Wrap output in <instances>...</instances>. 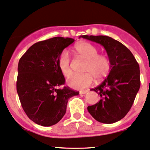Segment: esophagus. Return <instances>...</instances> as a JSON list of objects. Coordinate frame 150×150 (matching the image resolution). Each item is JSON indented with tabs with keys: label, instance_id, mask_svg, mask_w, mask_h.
Segmentation results:
<instances>
[{
	"label": "esophagus",
	"instance_id": "34e87169",
	"mask_svg": "<svg viewBox=\"0 0 150 150\" xmlns=\"http://www.w3.org/2000/svg\"><path fill=\"white\" fill-rule=\"evenodd\" d=\"M88 90H80V94H81V95H83V94H85L88 93Z\"/></svg>",
	"mask_w": 150,
	"mask_h": 150
}]
</instances>
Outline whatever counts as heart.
Here are the masks:
<instances>
[{
    "instance_id": "heart-1",
    "label": "heart",
    "mask_w": 150,
    "mask_h": 150,
    "mask_svg": "<svg viewBox=\"0 0 150 150\" xmlns=\"http://www.w3.org/2000/svg\"><path fill=\"white\" fill-rule=\"evenodd\" d=\"M74 52L78 56L86 60L83 67V74H73L67 80V85L75 89H83L91 85L94 77L102 80L108 75L111 70L112 64L109 57L99 54L98 48L93 44L82 42L74 47ZM57 65L60 72L65 78L72 73L70 58L66 50H62L57 58Z\"/></svg>"
}]
</instances>
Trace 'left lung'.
I'll return each mask as SVG.
<instances>
[{
  "label": "left lung",
  "instance_id": "obj_1",
  "mask_svg": "<svg viewBox=\"0 0 150 150\" xmlns=\"http://www.w3.org/2000/svg\"><path fill=\"white\" fill-rule=\"evenodd\" d=\"M80 37L103 45L112 64L108 78L91 90L100 95V100L88 106V112L100 122H116L131 109L140 88L139 64L126 46L112 38L87 35Z\"/></svg>",
  "mask_w": 150,
  "mask_h": 150
}]
</instances>
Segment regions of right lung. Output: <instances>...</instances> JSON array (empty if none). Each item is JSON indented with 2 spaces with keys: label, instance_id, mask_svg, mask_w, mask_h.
<instances>
[{
  "label": "right lung",
  "instance_id": "add662e5",
  "mask_svg": "<svg viewBox=\"0 0 150 150\" xmlns=\"http://www.w3.org/2000/svg\"><path fill=\"white\" fill-rule=\"evenodd\" d=\"M75 41L55 37L33 44L20 59L16 88L29 119L40 125H55L66 112L68 99L79 95L69 87L57 65L59 55Z\"/></svg>",
  "mask_w": 150,
  "mask_h": 150
}]
</instances>
